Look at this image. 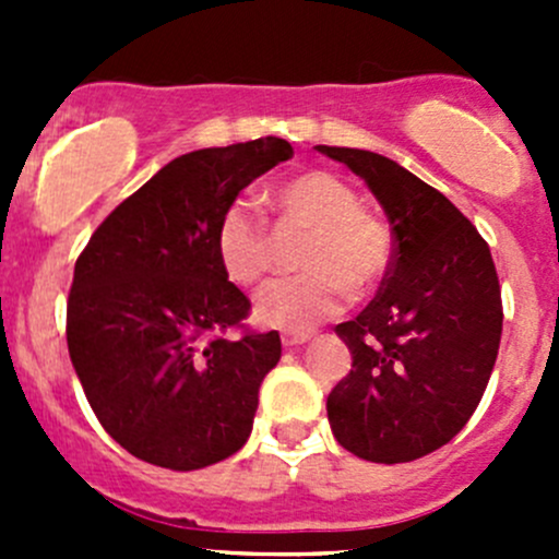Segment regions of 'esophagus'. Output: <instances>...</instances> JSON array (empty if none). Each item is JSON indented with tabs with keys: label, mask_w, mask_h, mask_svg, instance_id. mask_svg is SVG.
<instances>
[{
	"label": "esophagus",
	"mask_w": 559,
	"mask_h": 559,
	"mask_svg": "<svg viewBox=\"0 0 559 559\" xmlns=\"http://www.w3.org/2000/svg\"><path fill=\"white\" fill-rule=\"evenodd\" d=\"M308 341H311V332H284V335H281V343H284L286 348L302 346V343Z\"/></svg>",
	"instance_id": "obj_1"
}]
</instances>
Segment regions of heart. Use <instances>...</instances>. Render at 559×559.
Returning a JSON list of instances; mask_svg holds the SVG:
<instances>
[{
	"instance_id": "obj_1",
	"label": "heart",
	"mask_w": 559,
	"mask_h": 559,
	"mask_svg": "<svg viewBox=\"0 0 559 559\" xmlns=\"http://www.w3.org/2000/svg\"><path fill=\"white\" fill-rule=\"evenodd\" d=\"M275 211L311 229L300 267L308 273L264 286L253 302L262 326L308 332L346 306L348 289L365 295L386 275L392 235L362 211L357 191L337 175L306 170L281 180L270 194ZM218 264L238 286H253L270 270V238L264 222L246 200L224 207L213 235Z\"/></svg>"
}]
</instances>
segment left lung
I'll list each match as a JSON object with an SVG mask.
<instances>
[{"label":"left lung","instance_id":"8db88e82","mask_svg":"<svg viewBox=\"0 0 559 559\" xmlns=\"http://www.w3.org/2000/svg\"><path fill=\"white\" fill-rule=\"evenodd\" d=\"M368 183L394 251L379 295L335 326L352 370L326 397L337 443L370 462H411L465 427L487 389L503 332L492 253L471 222L397 162L316 145Z\"/></svg>","mask_w":559,"mask_h":559}]
</instances>
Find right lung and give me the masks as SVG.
Masks as SVG:
<instances>
[{"instance_id":"1","label":"right lung","mask_w":559,"mask_h":559,"mask_svg":"<svg viewBox=\"0 0 559 559\" xmlns=\"http://www.w3.org/2000/svg\"><path fill=\"white\" fill-rule=\"evenodd\" d=\"M292 156L281 138L178 156L78 257L67 300L72 368L107 436L138 460L200 471L251 436L281 337L218 335L251 302L224 275L213 235L224 207Z\"/></svg>"}]
</instances>
